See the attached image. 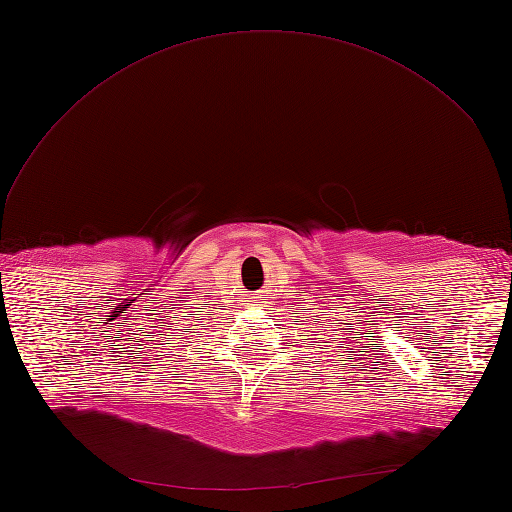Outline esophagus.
Here are the masks:
<instances>
[{
	"instance_id": "1",
	"label": "esophagus",
	"mask_w": 512,
	"mask_h": 512,
	"mask_svg": "<svg viewBox=\"0 0 512 512\" xmlns=\"http://www.w3.org/2000/svg\"><path fill=\"white\" fill-rule=\"evenodd\" d=\"M256 299H258V297H256Z\"/></svg>"
}]
</instances>
